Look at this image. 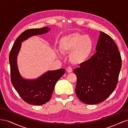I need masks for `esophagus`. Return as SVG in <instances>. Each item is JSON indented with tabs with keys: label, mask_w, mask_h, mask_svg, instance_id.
I'll list each match as a JSON object with an SVG mask.
<instances>
[{
	"label": "esophagus",
	"mask_w": 128,
	"mask_h": 128,
	"mask_svg": "<svg viewBox=\"0 0 128 128\" xmlns=\"http://www.w3.org/2000/svg\"><path fill=\"white\" fill-rule=\"evenodd\" d=\"M66 70H67V72H72V67H68L67 68V69H66Z\"/></svg>",
	"instance_id": "1"
}]
</instances>
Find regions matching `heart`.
<instances>
[{
    "mask_svg": "<svg viewBox=\"0 0 128 128\" xmlns=\"http://www.w3.org/2000/svg\"><path fill=\"white\" fill-rule=\"evenodd\" d=\"M94 44L91 38L80 33L69 34L61 38L60 51L70 53L69 59L75 64H82L90 56L94 49Z\"/></svg>",
    "mask_w": 128,
    "mask_h": 128,
    "instance_id": "b5f03b06",
    "label": "heart"
}]
</instances>
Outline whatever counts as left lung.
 Instances as JSON below:
<instances>
[{
    "label": "left lung",
    "instance_id": "1",
    "mask_svg": "<svg viewBox=\"0 0 128 128\" xmlns=\"http://www.w3.org/2000/svg\"><path fill=\"white\" fill-rule=\"evenodd\" d=\"M100 32L96 52L74 70L77 76L76 95L87 104L102 102L112 94L118 84L122 66L116 44L108 34Z\"/></svg>",
    "mask_w": 128,
    "mask_h": 128
}]
</instances>
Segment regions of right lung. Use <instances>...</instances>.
Instances as JSON below:
<instances>
[{
  "mask_svg": "<svg viewBox=\"0 0 128 128\" xmlns=\"http://www.w3.org/2000/svg\"><path fill=\"white\" fill-rule=\"evenodd\" d=\"M50 29L48 27H44L24 31L15 40L10 53L11 82L21 98L29 104L42 105L48 102L51 98L58 80L65 72V69L61 68L46 72L35 80H26L22 78L18 72L16 58L21 48V42L31 36L46 33Z\"/></svg>",
  "mask_w": 128,
  "mask_h": 128,
  "instance_id": "1",
  "label": "right lung"
}]
</instances>
